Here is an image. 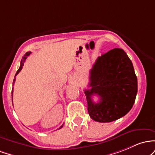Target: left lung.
<instances>
[{"mask_svg": "<svg viewBox=\"0 0 155 155\" xmlns=\"http://www.w3.org/2000/svg\"><path fill=\"white\" fill-rule=\"evenodd\" d=\"M89 89L84 90L90 117L98 122H111L123 117L133 107L138 81L131 60L120 48L98 57L90 71ZM97 95L95 104L92 97Z\"/></svg>", "mask_w": 155, "mask_h": 155, "instance_id": "1", "label": "left lung"}]
</instances>
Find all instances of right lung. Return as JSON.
<instances>
[{"label":"right lung","instance_id":"add662e5","mask_svg":"<svg viewBox=\"0 0 155 155\" xmlns=\"http://www.w3.org/2000/svg\"><path fill=\"white\" fill-rule=\"evenodd\" d=\"M31 53V52H27V53H25V55H24V57H23V58H22V60H21V62H20V68H19L18 70L17 71V73H16V74H15V79H14V81H13V86H14V84H15V79H16V78H15V77H16V75H17V74H18V73L20 72V71L22 70V67H23V65H24V63H25V59L27 58V57L28 56V55H30ZM13 89H14V88H12V99L13 98ZM12 101H13V100H12ZM64 124H62L61 126L60 127H59L58 130L61 129V128H62V127H63Z\"/></svg>","mask_w":155,"mask_h":155}]
</instances>
